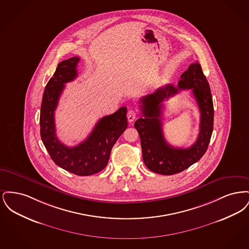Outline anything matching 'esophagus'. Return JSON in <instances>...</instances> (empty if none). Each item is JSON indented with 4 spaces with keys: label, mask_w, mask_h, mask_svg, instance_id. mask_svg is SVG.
<instances>
[{
    "label": "esophagus",
    "mask_w": 249,
    "mask_h": 249,
    "mask_svg": "<svg viewBox=\"0 0 249 249\" xmlns=\"http://www.w3.org/2000/svg\"><path fill=\"white\" fill-rule=\"evenodd\" d=\"M127 117H128L129 122H132L133 120H135L136 117H137V112L135 110L130 109V110H129L128 114H127Z\"/></svg>",
    "instance_id": "34e87169"
}]
</instances>
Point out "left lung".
<instances>
[{
	"mask_svg": "<svg viewBox=\"0 0 249 249\" xmlns=\"http://www.w3.org/2000/svg\"><path fill=\"white\" fill-rule=\"evenodd\" d=\"M182 89H192L201 113L198 138L188 149L174 148L166 142L161 123L162 103ZM140 103L142 117L135 121L134 127L141 139L143 162L150 171L164 176L178 174L197 162L206 152L213 132V99L199 62L190 64L181 74L178 88L166 85L142 97Z\"/></svg>",
	"mask_w": 249,
	"mask_h": 249,
	"instance_id": "8db88e82",
	"label": "left lung"
}]
</instances>
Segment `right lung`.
<instances>
[{
	"mask_svg": "<svg viewBox=\"0 0 249 249\" xmlns=\"http://www.w3.org/2000/svg\"><path fill=\"white\" fill-rule=\"evenodd\" d=\"M78 57L59 62L46 86L40 113V133L44 145L53 161L76 176L87 177L106 168L113 145L128 127L127 108H119L112 115L100 119L84 142L69 147L56 136L54 113L65 84L77 76Z\"/></svg>",
	"mask_w": 249,
	"mask_h": 249,
	"instance_id": "right-lung-1",
	"label": "right lung"
}]
</instances>
